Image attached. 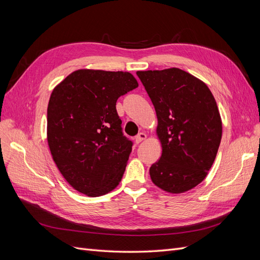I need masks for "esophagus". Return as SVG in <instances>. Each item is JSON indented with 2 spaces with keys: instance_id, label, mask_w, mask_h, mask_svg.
<instances>
[{
  "instance_id": "obj_1",
  "label": "esophagus",
  "mask_w": 260,
  "mask_h": 260,
  "mask_svg": "<svg viewBox=\"0 0 260 260\" xmlns=\"http://www.w3.org/2000/svg\"><path fill=\"white\" fill-rule=\"evenodd\" d=\"M146 139V135L144 132H140L138 136H136V142L137 143H140V142H142L143 140H145Z\"/></svg>"
}]
</instances>
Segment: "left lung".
Returning a JSON list of instances; mask_svg holds the SVG:
<instances>
[{
    "mask_svg": "<svg viewBox=\"0 0 260 260\" xmlns=\"http://www.w3.org/2000/svg\"><path fill=\"white\" fill-rule=\"evenodd\" d=\"M155 107L160 159L149 168L153 183L169 193L200 184L216 158L221 118L208 86L179 68L138 72Z\"/></svg>",
    "mask_w": 260,
    "mask_h": 260,
    "instance_id": "8db88e82",
    "label": "left lung"
}]
</instances>
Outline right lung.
Segmentation results:
<instances>
[{"mask_svg":"<svg viewBox=\"0 0 260 260\" xmlns=\"http://www.w3.org/2000/svg\"><path fill=\"white\" fill-rule=\"evenodd\" d=\"M138 85L130 73L80 69L53 90L48 142L75 190L95 198L119 184L133 143L123 135L116 102Z\"/></svg>","mask_w":260,"mask_h":260,"instance_id":"1","label":"right lung"}]
</instances>
